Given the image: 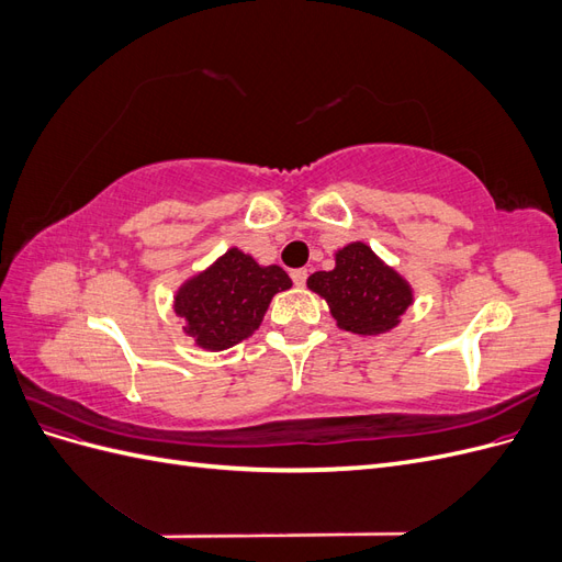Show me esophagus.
Segmentation results:
<instances>
[{"label":"esophagus","instance_id":"1","mask_svg":"<svg viewBox=\"0 0 562 562\" xmlns=\"http://www.w3.org/2000/svg\"><path fill=\"white\" fill-rule=\"evenodd\" d=\"M307 277H310V274H307V269H293V271H291V279H293V283H295V285H300V288H302L304 283H307Z\"/></svg>","mask_w":562,"mask_h":562}]
</instances>
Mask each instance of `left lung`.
Returning <instances> with one entry per match:
<instances>
[{
    "label": "left lung",
    "mask_w": 562,
    "mask_h": 562,
    "mask_svg": "<svg viewBox=\"0 0 562 562\" xmlns=\"http://www.w3.org/2000/svg\"><path fill=\"white\" fill-rule=\"evenodd\" d=\"M307 285L328 302L337 326L356 335L389 333L413 304L411 283L363 241L339 248L335 269L316 271Z\"/></svg>",
    "instance_id": "1"
}]
</instances>
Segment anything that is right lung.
Masks as SVG:
<instances>
[{"instance_id":"1","label":"right lung","mask_w":562,"mask_h":562,"mask_svg":"<svg viewBox=\"0 0 562 562\" xmlns=\"http://www.w3.org/2000/svg\"><path fill=\"white\" fill-rule=\"evenodd\" d=\"M291 285L279 265L262 267L244 250L229 248L178 288L173 310L196 347L223 351L258 330L271 297Z\"/></svg>"}]
</instances>
